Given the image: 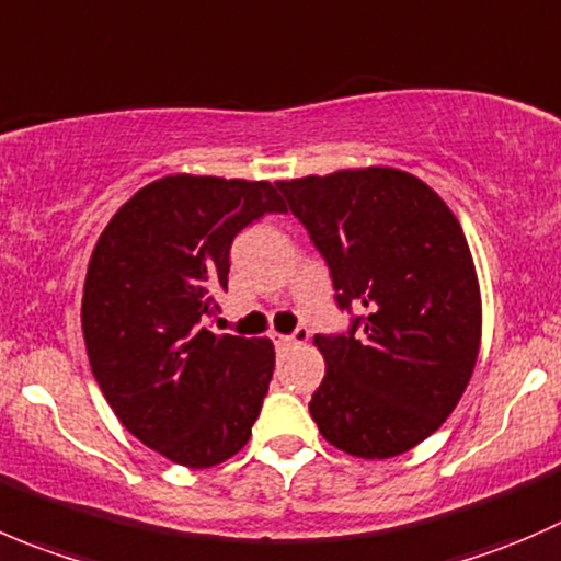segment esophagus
<instances>
[{
    "instance_id": "esophagus-1",
    "label": "esophagus",
    "mask_w": 561,
    "mask_h": 561,
    "mask_svg": "<svg viewBox=\"0 0 561 561\" xmlns=\"http://www.w3.org/2000/svg\"><path fill=\"white\" fill-rule=\"evenodd\" d=\"M310 337V332L305 327H297L291 335H275V346H297V343H305Z\"/></svg>"
}]
</instances>
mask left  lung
I'll list each match as a JSON object with an SVG mask.
<instances>
[{
  "label": "left lung",
  "instance_id": "left-lung-1",
  "mask_svg": "<svg viewBox=\"0 0 561 561\" xmlns=\"http://www.w3.org/2000/svg\"><path fill=\"white\" fill-rule=\"evenodd\" d=\"M330 267L341 335H316L327 370L310 417L337 450L392 458L428 439L461 401L482 305L461 224L439 193L390 165L275 182Z\"/></svg>",
  "mask_w": 561,
  "mask_h": 561
}]
</instances>
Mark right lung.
I'll use <instances>...</instances> for the list:
<instances>
[{
    "label": "right lung",
    "mask_w": 561,
    "mask_h": 561,
    "mask_svg": "<svg viewBox=\"0 0 561 561\" xmlns=\"http://www.w3.org/2000/svg\"><path fill=\"white\" fill-rule=\"evenodd\" d=\"M267 213H286L270 182L171 174L122 204L92 251L81 327L94 381L119 423L180 467L240 453L270 390V337L204 327L231 242Z\"/></svg>",
    "instance_id": "add662e5"
}]
</instances>
